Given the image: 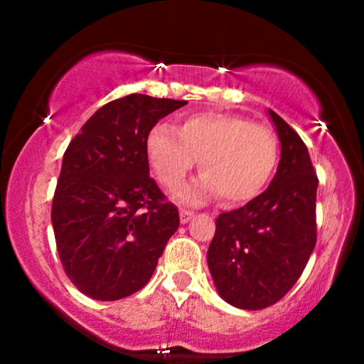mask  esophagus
<instances>
[{
  "label": "esophagus",
  "mask_w": 364,
  "mask_h": 364,
  "mask_svg": "<svg viewBox=\"0 0 364 364\" xmlns=\"http://www.w3.org/2000/svg\"><path fill=\"white\" fill-rule=\"evenodd\" d=\"M191 217H193V212L191 210H185V208H181V210H179V220H181V224L190 223Z\"/></svg>",
  "instance_id": "esophagus-1"
}]
</instances>
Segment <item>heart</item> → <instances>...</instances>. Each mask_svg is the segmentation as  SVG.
Here are the masks:
<instances>
[{"label":"heart","mask_w":364,"mask_h":364,"mask_svg":"<svg viewBox=\"0 0 364 364\" xmlns=\"http://www.w3.org/2000/svg\"><path fill=\"white\" fill-rule=\"evenodd\" d=\"M145 150L159 181L169 190L183 185L198 159L203 174L185 195L219 193L231 205L260 195L277 164V140L269 128L224 112L186 116L178 132L159 123L149 132Z\"/></svg>","instance_id":"obj_1"}]
</instances>
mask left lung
I'll return each instance as SVG.
<instances>
[{
	"instance_id": "1",
	"label": "left lung",
	"mask_w": 364,
	"mask_h": 364,
	"mask_svg": "<svg viewBox=\"0 0 364 364\" xmlns=\"http://www.w3.org/2000/svg\"><path fill=\"white\" fill-rule=\"evenodd\" d=\"M281 141L277 173L263 193L224 212L207 263L220 298L241 310L277 303L301 277L316 243L318 178L301 136L269 109Z\"/></svg>"
}]
</instances>
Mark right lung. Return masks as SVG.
Wrapping results in <instances>:
<instances>
[{
    "label": "right lung",
    "mask_w": 364,
    "mask_h": 364,
    "mask_svg": "<svg viewBox=\"0 0 364 364\" xmlns=\"http://www.w3.org/2000/svg\"><path fill=\"white\" fill-rule=\"evenodd\" d=\"M185 104L144 94L107 102L63 156L51 208L56 248L70 281L92 299L140 291L179 228L176 205L149 176L145 141Z\"/></svg>",
    "instance_id": "add662e5"
}]
</instances>
